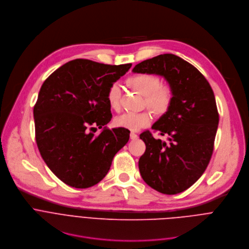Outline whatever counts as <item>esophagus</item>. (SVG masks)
I'll return each instance as SVG.
<instances>
[{"label": "esophagus", "instance_id": "34e87169", "mask_svg": "<svg viewBox=\"0 0 249 249\" xmlns=\"http://www.w3.org/2000/svg\"><path fill=\"white\" fill-rule=\"evenodd\" d=\"M130 139L131 140H137L138 139V135L136 134V133H134V132H131V134H130Z\"/></svg>", "mask_w": 249, "mask_h": 249}]
</instances>
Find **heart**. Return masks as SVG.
<instances>
[{
    "instance_id": "heart-1",
    "label": "heart",
    "mask_w": 249,
    "mask_h": 249,
    "mask_svg": "<svg viewBox=\"0 0 249 249\" xmlns=\"http://www.w3.org/2000/svg\"><path fill=\"white\" fill-rule=\"evenodd\" d=\"M127 84L145 96V105L157 115H162L170 108L173 101V90L170 87L160 85V79L153 74H136L127 79ZM120 86L113 84L107 91V101L114 110L120 108ZM153 116L150 111L127 112L114 120L116 127L139 131L152 122Z\"/></svg>"
}]
</instances>
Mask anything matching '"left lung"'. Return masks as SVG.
I'll return each mask as SVG.
<instances>
[{"mask_svg": "<svg viewBox=\"0 0 249 249\" xmlns=\"http://www.w3.org/2000/svg\"><path fill=\"white\" fill-rule=\"evenodd\" d=\"M132 71L161 76L173 90L170 108L152 127L167 135L168 143L150 131L140 135L146 144L139 160L142 178L162 194L183 192L204 173L214 150L219 124L214 91L193 65L173 54L145 60Z\"/></svg>", "mask_w": 249, "mask_h": 249, "instance_id": "8db88e82", "label": "left lung"}]
</instances>
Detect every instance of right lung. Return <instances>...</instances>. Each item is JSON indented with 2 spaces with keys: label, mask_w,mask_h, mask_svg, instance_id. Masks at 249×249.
<instances>
[{
  "label": "right lung",
  "mask_w": 249,
  "mask_h": 249,
  "mask_svg": "<svg viewBox=\"0 0 249 249\" xmlns=\"http://www.w3.org/2000/svg\"><path fill=\"white\" fill-rule=\"evenodd\" d=\"M132 64L70 61L43 83L33 108L35 139L50 170L65 184L89 188L107 174L129 141L125 128H106L111 118L107 91ZM104 130L94 135L96 127Z\"/></svg>",
  "instance_id": "add662e5"
}]
</instances>
